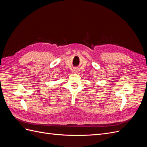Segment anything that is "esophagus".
I'll use <instances>...</instances> for the list:
<instances>
[{
	"mask_svg": "<svg viewBox=\"0 0 147 147\" xmlns=\"http://www.w3.org/2000/svg\"><path fill=\"white\" fill-rule=\"evenodd\" d=\"M78 70L77 69H74V72L75 73V74L78 73Z\"/></svg>",
	"mask_w": 147,
	"mask_h": 147,
	"instance_id": "obj_1",
	"label": "esophagus"
}]
</instances>
